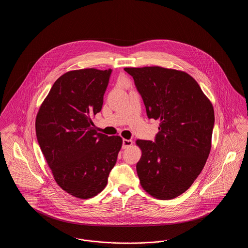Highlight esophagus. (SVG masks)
<instances>
[{
	"label": "esophagus",
	"mask_w": 248,
	"mask_h": 248,
	"mask_svg": "<svg viewBox=\"0 0 248 248\" xmlns=\"http://www.w3.org/2000/svg\"><path fill=\"white\" fill-rule=\"evenodd\" d=\"M132 144H133V141L131 140H125V139L123 140V148L124 149H126L130 146H132Z\"/></svg>",
	"instance_id": "obj_1"
}]
</instances>
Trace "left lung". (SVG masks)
I'll return each instance as SVG.
<instances>
[{
	"instance_id": "1",
	"label": "left lung",
	"mask_w": 248,
	"mask_h": 248,
	"mask_svg": "<svg viewBox=\"0 0 248 248\" xmlns=\"http://www.w3.org/2000/svg\"><path fill=\"white\" fill-rule=\"evenodd\" d=\"M141 94L149 118L160 121L155 141L138 140L137 173L145 191L169 200L192 185L211 150L212 103L187 72L159 66L124 68Z\"/></svg>"
}]
</instances>
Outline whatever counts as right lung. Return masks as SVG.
Here are the masks:
<instances>
[{"label": "right lung", "instance_id": "right-lung-1", "mask_svg": "<svg viewBox=\"0 0 248 248\" xmlns=\"http://www.w3.org/2000/svg\"><path fill=\"white\" fill-rule=\"evenodd\" d=\"M111 70L64 73L39 108L37 140L59 187L89 199L106 187L123 140L97 133L91 117L101 110Z\"/></svg>", "mask_w": 248, "mask_h": 248}]
</instances>
